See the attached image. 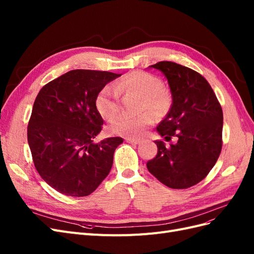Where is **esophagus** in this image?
<instances>
[{
	"label": "esophagus",
	"mask_w": 254,
	"mask_h": 254,
	"mask_svg": "<svg viewBox=\"0 0 254 254\" xmlns=\"http://www.w3.org/2000/svg\"><path fill=\"white\" fill-rule=\"evenodd\" d=\"M126 141H127L128 143H131V144H134V145H137V144H140V143H141V140L131 139V137H127Z\"/></svg>",
	"instance_id": "esophagus-1"
}]
</instances>
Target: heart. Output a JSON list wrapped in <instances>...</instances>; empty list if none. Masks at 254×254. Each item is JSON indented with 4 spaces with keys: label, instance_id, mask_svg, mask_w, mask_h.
<instances>
[{
    "label": "heart",
    "instance_id": "b5f03b06",
    "mask_svg": "<svg viewBox=\"0 0 254 254\" xmlns=\"http://www.w3.org/2000/svg\"><path fill=\"white\" fill-rule=\"evenodd\" d=\"M131 94L141 98L140 109H147L155 114H162L171 106V95L163 88V82L156 76L146 72H132L111 86L105 87L96 96L95 106L101 117L112 121L121 110L120 94ZM151 114L144 112L137 117L122 115L115 120L110 131L127 137L140 136L144 129L152 124Z\"/></svg>",
    "mask_w": 254,
    "mask_h": 254
}]
</instances>
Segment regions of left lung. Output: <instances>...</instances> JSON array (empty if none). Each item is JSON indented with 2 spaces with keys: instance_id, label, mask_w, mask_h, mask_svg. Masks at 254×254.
<instances>
[{
  "instance_id": "8db88e82",
  "label": "left lung",
  "mask_w": 254,
  "mask_h": 254,
  "mask_svg": "<svg viewBox=\"0 0 254 254\" xmlns=\"http://www.w3.org/2000/svg\"><path fill=\"white\" fill-rule=\"evenodd\" d=\"M149 67L162 72L170 84L173 104L157 131L170 142L156 141L157 156L147 162L151 175L171 189H188L203 180L222 147L221 106L210 83L190 67L160 61Z\"/></svg>"
}]
</instances>
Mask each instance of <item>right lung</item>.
<instances>
[{
    "instance_id": "right-lung-1",
    "label": "right lung",
    "mask_w": 254,
    "mask_h": 254,
    "mask_svg": "<svg viewBox=\"0 0 254 254\" xmlns=\"http://www.w3.org/2000/svg\"><path fill=\"white\" fill-rule=\"evenodd\" d=\"M119 76L73 70L45 84L35 99L27 126L30 152L41 178L61 194L88 196L111 170L114 150L123 139L93 142L104 124L95 101Z\"/></svg>"
}]
</instances>
